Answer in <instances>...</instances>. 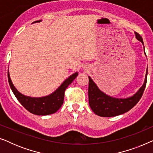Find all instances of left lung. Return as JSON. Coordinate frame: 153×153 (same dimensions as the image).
I'll return each mask as SVG.
<instances>
[{"instance_id": "left-lung-1", "label": "left lung", "mask_w": 153, "mask_h": 153, "mask_svg": "<svg viewBox=\"0 0 153 153\" xmlns=\"http://www.w3.org/2000/svg\"><path fill=\"white\" fill-rule=\"evenodd\" d=\"M135 35L138 40L141 42L143 45L141 35L138 33H135ZM147 74L148 72H146L145 81L141 88L132 97L126 99H118L106 95L98 88L89 76L88 99L91 109L96 115L101 117H114L127 112L139 102L143 95L147 82Z\"/></svg>"}]
</instances>
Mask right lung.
<instances>
[{
  "instance_id": "1",
  "label": "right lung",
  "mask_w": 153,
  "mask_h": 153,
  "mask_svg": "<svg viewBox=\"0 0 153 153\" xmlns=\"http://www.w3.org/2000/svg\"><path fill=\"white\" fill-rule=\"evenodd\" d=\"M40 22V21H36L35 22ZM77 76H78L77 72L71 75L54 93L50 95L36 98L27 97L21 94L14 86L10 79L9 72L7 73L10 86L16 99L27 111H28L31 114L38 115V116H45V115L54 114L61 107L64 101L65 91L68 85L74 81V79Z\"/></svg>"
}]
</instances>
